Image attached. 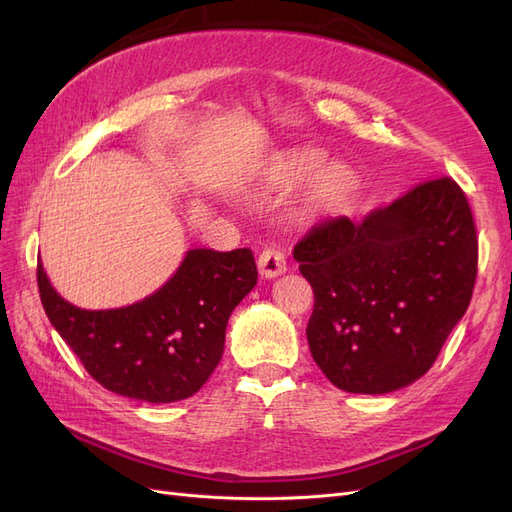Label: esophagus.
Instances as JSON below:
<instances>
[{
  "label": "esophagus",
  "instance_id": "obj_1",
  "mask_svg": "<svg viewBox=\"0 0 512 512\" xmlns=\"http://www.w3.org/2000/svg\"><path fill=\"white\" fill-rule=\"evenodd\" d=\"M258 269H260V275L267 277V280H273V277L282 275L288 267H286V256L280 247L275 245L265 247L258 256Z\"/></svg>",
  "mask_w": 512,
  "mask_h": 512
}]
</instances>
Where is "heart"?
<instances>
[{
	"mask_svg": "<svg viewBox=\"0 0 512 512\" xmlns=\"http://www.w3.org/2000/svg\"><path fill=\"white\" fill-rule=\"evenodd\" d=\"M320 166L318 158H307L301 160L297 166H294V177L307 179L312 177ZM354 173L346 164H331L322 170L318 175V181L314 185V200L316 205L322 209L337 207L339 203H344L348 194L354 190Z\"/></svg>",
	"mask_w": 512,
	"mask_h": 512,
	"instance_id": "obj_1",
	"label": "heart"
}]
</instances>
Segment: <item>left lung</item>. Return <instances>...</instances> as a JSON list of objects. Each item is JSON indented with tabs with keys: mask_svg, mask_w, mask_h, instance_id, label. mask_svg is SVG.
<instances>
[{
	"mask_svg": "<svg viewBox=\"0 0 512 512\" xmlns=\"http://www.w3.org/2000/svg\"><path fill=\"white\" fill-rule=\"evenodd\" d=\"M292 254L314 288L307 344L316 365L337 389L380 395L438 359L470 305L478 239L466 194L440 177L363 222L322 220Z\"/></svg>",
	"mask_w": 512,
	"mask_h": 512,
	"instance_id": "1",
	"label": "left lung"
}]
</instances>
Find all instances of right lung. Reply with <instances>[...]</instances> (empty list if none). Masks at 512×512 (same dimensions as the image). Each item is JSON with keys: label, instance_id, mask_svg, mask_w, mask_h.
Masks as SVG:
<instances>
[{"label": "right lung", "instance_id": "add662e5", "mask_svg": "<svg viewBox=\"0 0 512 512\" xmlns=\"http://www.w3.org/2000/svg\"><path fill=\"white\" fill-rule=\"evenodd\" d=\"M256 280L247 247L190 250L151 297L89 312L61 299L38 262L44 312L87 374L108 391L149 404H170L200 391L222 359L232 309Z\"/></svg>", "mask_w": 512, "mask_h": 512}]
</instances>
